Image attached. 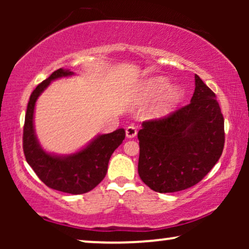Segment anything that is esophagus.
I'll return each mask as SVG.
<instances>
[{"label":"esophagus","mask_w":249,"mask_h":249,"mask_svg":"<svg viewBox=\"0 0 249 249\" xmlns=\"http://www.w3.org/2000/svg\"><path fill=\"white\" fill-rule=\"evenodd\" d=\"M136 135H137V129L134 125H128L127 128H125V136H127V138H134L136 137Z\"/></svg>","instance_id":"obj_1"}]
</instances>
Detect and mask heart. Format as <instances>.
<instances>
[{
  "label": "heart",
  "instance_id": "heart-1",
  "mask_svg": "<svg viewBox=\"0 0 249 249\" xmlns=\"http://www.w3.org/2000/svg\"><path fill=\"white\" fill-rule=\"evenodd\" d=\"M170 81L164 77H155L152 78L147 81L146 84V94L148 96H158L159 94H161L164 91L166 88L169 87ZM183 97V90L180 87H170L166 93L163 96L161 103H160L156 113L159 114H164L166 112H169L171 108L176 107L177 104L181 101Z\"/></svg>",
  "mask_w": 249,
  "mask_h": 249
}]
</instances>
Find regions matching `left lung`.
<instances>
[{
	"label": "left lung",
	"mask_w": 249,
	"mask_h": 249,
	"mask_svg": "<svg viewBox=\"0 0 249 249\" xmlns=\"http://www.w3.org/2000/svg\"><path fill=\"white\" fill-rule=\"evenodd\" d=\"M215 94L195 74L190 103L168 117L144 121L138 131V173L158 193H175L198 183L219 161L224 119Z\"/></svg>",
	"instance_id": "8db88e82"
}]
</instances>
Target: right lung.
<instances>
[{"label": "right lung", "mask_w": 249, "mask_h": 249, "mask_svg": "<svg viewBox=\"0 0 249 249\" xmlns=\"http://www.w3.org/2000/svg\"><path fill=\"white\" fill-rule=\"evenodd\" d=\"M72 74L70 70L61 68L34 89L27 105L22 147L26 161L47 187L78 195L90 192L104 179L112 153L121 145L125 131L121 128L111 134L98 135L86 147L70 155L50 154L40 147L34 128L37 98L51 81Z\"/></svg>", "instance_id": "add662e5"}]
</instances>
